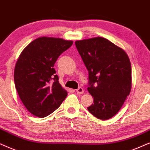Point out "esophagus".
Masks as SVG:
<instances>
[{
	"mask_svg": "<svg viewBox=\"0 0 150 150\" xmlns=\"http://www.w3.org/2000/svg\"><path fill=\"white\" fill-rule=\"evenodd\" d=\"M76 91L77 94H83V93H84V88H81V87H79L76 90Z\"/></svg>",
	"mask_w": 150,
	"mask_h": 150,
	"instance_id": "34e87169",
	"label": "esophagus"
}]
</instances>
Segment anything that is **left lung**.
<instances>
[{"mask_svg":"<svg viewBox=\"0 0 150 150\" xmlns=\"http://www.w3.org/2000/svg\"><path fill=\"white\" fill-rule=\"evenodd\" d=\"M88 72L89 93L93 104L87 108L97 118L108 120L122 107L132 88V67L124 50L107 39L75 41Z\"/></svg>","mask_w":150,"mask_h":150,"instance_id":"left-lung-1","label":"left lung"}]
</instances>
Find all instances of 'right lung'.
Segmentation results:
<instances>
[{"mask_svg":"<svg viewBox=\"0 0 150 150\" xmlns=\"http://www.w3.org/2000/svg\"><path fill=\"white\" fill-rule=\"evenodd\" d=\"M73 43L59 38L39 37L21 54L14 69L15 87L23 104L35 116L50 115L67 96L53 67Z\"/></svg>","mask_w":150,"mask_h":150,"instance_id":"right-lung-1","label":"right lung"}]
</instances>
